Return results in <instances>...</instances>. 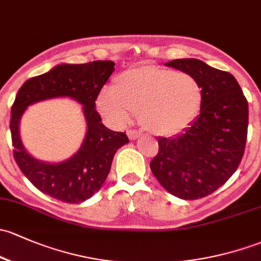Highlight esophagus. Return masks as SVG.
<instances>
[{
  "label": "esophagus",
  "mask_w": 261,
  "mask_h": 261,
  "mask_svg": "<svg viewBox=\"0 0 261 261\" xmlns=\"http://www.w3.org/2000/svg\"><path fill=\"white\" fill-rule=\"evenodd\" d=\"M127 136H128V139L131 140V141H134V140L140 138V133H139V131H136V130H127Z\"/></svg>",
  "instance_id": "esophagus-1"
}]
</instances>
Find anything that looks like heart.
Wrapping results in <instances>:
<instances>
[{"mask_svg":"<svg viewBox=\"0 0 261 261\" xmlns=\"http://www.w3.org/2000/svg\"><path fill=\"white\" fill-rule=\"evenodd\" d=\"M202 103V87L194 75L156 65H141L123 71L112 90L97 96L98 112L110 123L123 126L133 114L156 136H171L188 127Z\"/></svg>","mask_w":261,"mask_h":261,"instance_id":"1","label":"heart"}]
</instances>
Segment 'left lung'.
<instances>
[{
    "label": "left lung",
    "mask_w": 261,
    "mask_h": 261,
    "mask_svg": "<svg viewBox=\"0 0 261 261\" xmlns=\"http://www.w3.org/2000/svg\"><path fill=\"white\" fill-rule=\"evenodd\" d=\"M166 66L186 71L200 81V115L174 138H159L150 163L153 176L184 200L205 197L237 171L245 151L249 105L231 73L196 59H177Z\"/></svg>",
    "instance_id": "obj_1"
}]
</instances>
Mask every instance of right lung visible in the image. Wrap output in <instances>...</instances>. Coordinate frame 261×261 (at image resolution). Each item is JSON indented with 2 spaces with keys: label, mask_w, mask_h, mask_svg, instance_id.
Wrapping results in <instances>:
<instances>
[{
  "label": "right lung",
  "mask_w": 261,
  "mask_h": 261,
  "mask_svg": "<svg viewBox=\"0 0 261 261\" xmlns=\"http://www.w3.org/2000/svg\"><path fill=\"white\" fill-rule=\"evenodd\" d=\"M115 62L94 61L80 65H59L43 75L24 82L11 109L13 158L24 176L41 193L60 201L79 204L100 190L111 169L112 159L128 142L125 133H116L101 122L96 111L97 96L114 72ZM68 95L84 105L88 133L81 150L59 164L38 162L27 153L19 139L18 123L31 103Z\"/></svg>",
  "instance_id": "add662e5"
}]
</instances>
